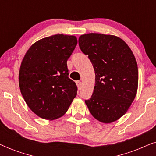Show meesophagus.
<instances>
[{
    "label": "esophagus",
    "mask_w": 156,
    "mask_h": 156,
    "mask_svg": "<svg viewBox=\"0 0 156 156\" xmlns=\"http://www.w3.org/2000/svg\"><path fill=\"white\" fill-rule=\"evenodd\" d=\"M76 86L78 87V89H80L81 87H82V82H81L80 81H76Z\"/></svg>",
    "instance_id": "1"
}]
</instances>
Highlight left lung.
<instances>
[{"label":"left lung","instance_id":"obj_1","mask_svg":"<svg viewBox=\"0 0 156 156\" xmlns=\"http://www.w3.org/2000/svg\"><path fill=\"white\" fill-rule=\"evenodd\" d=\"M79 45L95 72V86L86 105L100 122H114L126 113L137 93L138 71L133 53L122 39L112 35L85 34L79 38Z\"/></svg>","mask_w":156,"mask_h":156}]
</instances>
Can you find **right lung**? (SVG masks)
<instances>
[{
    "label": "right lung",
    "mask_w": 156,
    "mask_h": 156,
    "mask_svg": "<svg viewBox=\"0 0 156 156\" xmlns=\"http://www.w3.org/2000/svg\"><path fill=\"white\" fill-rule=\"evenodd\" d=\"M77 44L75 36L58 34L35 42L19 71V87L27 105L40 118L62 116L77 94L67 61Z\"/></svg>",
    "instance_id": "obj_1"
}]
</instances>
